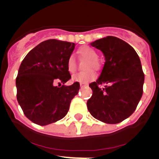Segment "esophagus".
I'll list each match as a JSON object with an SVG mask.
<instances>
[{
    "mask_svg": "<svg viewBox=\"0 0 159 159\" xmlns=\"http://www.w3.org/2000/svg\"><path fill=\"white\" fill-rule=\"evenodd\" d=\"M80 88H84V87L88 86V84H84V83H80Z\"/></svg>",
    "mask_w": 159,
    "mask_h": 159,
    "instance_id": "1",
    "label": "esophagus"
}]
</instances>
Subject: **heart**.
Returning a JSON list of instances; mask_svg holds the SVG:
<instances>
[{"label":"heart","instance_id":"1","mask_svg":"<svg viewBox=\"0 0 159 159\" xmlns=\"http://www.w3.org/2000/svg\"><path fill=\"white\" fill-rule=\"evenodd\" d=\"M78 53L82 57L88 59V61L86 64L85 68L88 70L81 72H78L75 75H72V80L74 82L78 83H89L91 81L94 80L96 77L95 71L93 69H88V68H94V69L98 70L100 67L99 62L98 61V57L99 55L97 53L95 49L89 46H84L81 47L78 50ZM67 69L68 72L72 74L76 71V60H75V56L74 55H70L67 60Z\"/></svg>","mask_w":159,"mask_h":159}]
</instances>
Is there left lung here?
Wrapping results in <instances>:
<instances>
[{"mask_svg":"<svg viewBox=\"0 0 159 159\" xmlns=\"http://www.w3.org/2000/svg\"><path fill=\"white\" fill-rule=\"evenodd\" d=\"M105 57L99 79L91 83L92 95L87 102L94 118L105 123L116 124L134 113L143 92L144 73L134 49L116 36H107L91 43ZM110 83L100 89L98 85Z\"/></svg>","mask_w":159,"mask_h":159,"instance_id":"8db88e82","label":"left lung"}]
</instances>
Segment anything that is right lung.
Listing matches in <instances>:
<instances>
[{
  "label": "right lung",
  "instance_id": "right-lung-1",
  "mask_svg": "<svg viewBox=\"0 0 159 159\" xmlns=\"http://www.w3.org/2000/svg\"><path fill=\"white\" fill-rule=\"evenodd\" d=\"M74 48V43L48 40L32 49L21 62L16 79V99L25 116L36 124L45 126L63 119L78 94V82L55 86L71 79L67 60Z\"/></svg>",
  "mask_w": 159,
  "mask_h": 159
}]
</instances>
